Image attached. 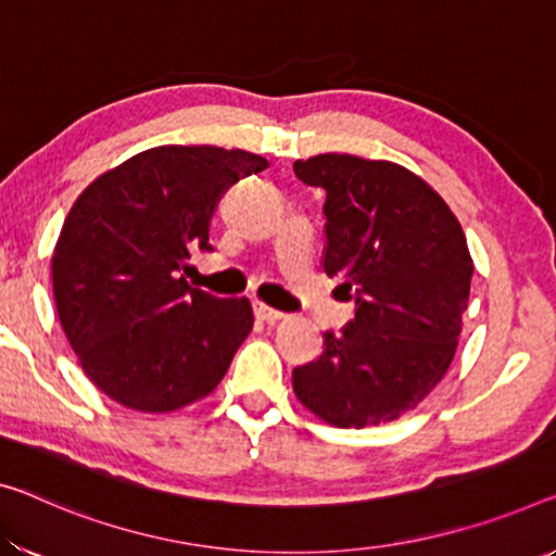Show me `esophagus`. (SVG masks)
<instances>
[{"instance_id": "obj_1", "label": "esophagus", "mask_w": 556, "mask_h": 556, "mask_svg": "<svg viewBox=\"0 0 556 556\" xmlns=\"http://www.w3.org/2000/svg\"><path fill=\"white\" fill-rule=\"evenodd\" d=\"M253 311H255V318L263 323H276V320L286 318V313H280V311H276V307H270L266 303H255Z\"/></svg>"}]
</instances>
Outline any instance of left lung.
Wrapping results in <instances>:
<instances>
[{
	"instance_id": "1",
	"label": "left lung",
	"mask_w": 556,
	"mask_h": 556,
	"mask_svg": "<svg viewBox=\"0 0 556 556\" xmlns=\"http://www.w3.org/2000/svg\"><path fill=\"white\" fill-rule=\"evenodd\" d=\"M295 176L326 191L323 268L355 301L293 390L320 420L365 427L397 420L430 395L455 357L472 258L455 213L420 176L392 161L320 153Z\"/></svg>"
}]
</instances>
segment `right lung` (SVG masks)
I'll return each instance as SVG.
<instances>
[{
    "label": "right lung",
    "mask_w": 556,
    "mask_h": 556,
    "mask_svg": "<svg viewBox=\"0 0 556 556\" xmlns=\"http://www.w3.org/2000/svg\"><path fill=\"white\" fill-rule=\"evenodd\" d=\"M268 161L241 149L156 147L81 191L51 255L59 323L87 378L118 405L170 413L211 395L253 330L249 298L181 273L211 251L220 195Z\"/></svg>",
    "instance_id": "add662e5"
}]
</instances>
